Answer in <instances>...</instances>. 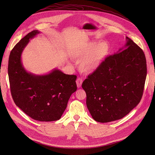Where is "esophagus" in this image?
Returning a JSON list of instances; mask_svg holds the SVG:
<instances>
[{"label":"esophagus","mask_w":155,"mask_h":155,"mask_svg":"<svg viewBox=\"0 0 155 155\" xmlns=\"http://www.w3.org/2000/svg\"><path fill=\"white\" fill-rule=\"evenodd\" d=\"M82 82H83V80L82 78H78L76 80V84H77V87L78 88H80L81 87V86H82Z\"/></svg>","instance_id":"obj_1"}]
</instances>
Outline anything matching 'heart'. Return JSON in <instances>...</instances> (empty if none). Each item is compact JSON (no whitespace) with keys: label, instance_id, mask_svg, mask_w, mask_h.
<instances>
[{"label":"heart","instance_id":"heart-1","mask_svg":"<svg viewBox=\"0 0 155 155\" xmlns=\"http://www.w3.org/2000/svg\"><path fill=\"white\" fill-rule=\"evenodd\" d=\"M110 53V45L106 41H91L79 46L71 53V58L79 63V69L92 73L98 69Z\"/></svg>","mask_w":155,"mask_h":155}]
</instances>
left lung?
I'll return each instance as SVG.
<instances>
[{"instance_id": "obj_1", "label": "left lung", "mask_w": 155, "mask_h": 155, "mask_svg": "<svg viewBox=\"0 0 155 155\" xmlns=\"http://www.w3.org/2000/svg\"><path fill=\"white\" fill-rule=\"evenodd\" d=\"M125 45L108 56L82 83L87 107L99 123L120 119L140 103L147 74L143 51L126 37Z\"/></svg>"}]
</instances>
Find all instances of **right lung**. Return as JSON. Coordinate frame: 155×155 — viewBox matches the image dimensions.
Instances as JSON below:
<instances>
[{
  "label": "right lung",
  "instance_id": "right-lung-1",
  "mask_svg": "<svg viewBox=\"0 0 155 155\" xmlns=\"http://www.w3.org/2000/svg\"><path fill=\"white\" fill-rule=\"evenodd\" d=\"M40 33L32 31L12 50L8 64L12 99L32 119L49 122L61 118L71 95L77 91V76L55 68L45 75H35L24 68L21 56L31 39Z\"/></svg>",
  "mask_w": 155,
  "mask_h": 155
}]
</instances>
